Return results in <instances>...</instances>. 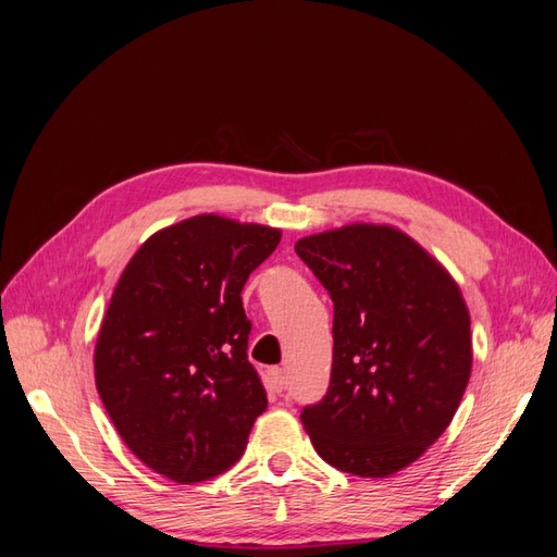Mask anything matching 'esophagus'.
<instances>
[{
  "mask_svg": "<svg viewBox=\"0 0 557 557\" xmlns=\"http://www.w3.org/2000/svg\"><path fill=\"white\" fill-rule=\"evenodd\" d=\"M267 387L272 393H276V395H281L283 391H285V374H283V369H278V367H272L267 372Z\"/></svg>",
  "mask_w": 557,
  "mask_h": 557,
  "instance_id": "obj_1",
  "label": "esophagus"
}]
</instances>
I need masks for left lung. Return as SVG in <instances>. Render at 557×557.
<instances>
[{"mask_svg":"<svg viewBox=\"0 0 557 557\" xmlns=\"http://www.w3.org/2000/svg\"><path fill=\"white\" fill-rule=\"evenodd\" d=\"M295 250L334 301L330 387L301 411V425L327 465L391 476L440 440L460 407L471 374L462 293L391 225H344Z\"/></svg>","mask_w":557,"mask_h":557,"instance_id":"obj_1","label":"left lung"}]
</instances>
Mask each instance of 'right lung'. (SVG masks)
Listing matches in <instances>:
<instances>
[{
    "mask_svg": "<svg viewBox=\"0 0 557 557\" xmlns=\"http://www.w3.org/2000/svg\"><path fill=\"white\" fill-rule=\"evenodd\" d=\"M281 230L193 215L146 239L121 274L95 346V383L127 448L197 483L242 458L267 393L248 362L242 290Z\"/></svg>",
    "mask_w": 557,
    "mask_h": 557,
    "instance_id": "1",
    "label": "right lung"
}]
</instances>
